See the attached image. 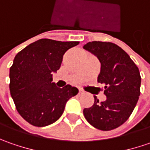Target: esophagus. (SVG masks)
<instances>
[{"label": "esophagus", "mask_w": 150, "mask_h": 150, "mask_svg": "<svg viewBox=\"0 0 150 150\" xmlns=\"http://www.w3.org/2000/svg\"><path fill=\"white\" fill-rule=\"evenodd\" d=\"M84 92H83V90H82V89H79V91H78V94L80 95V94H83V93Z\"/></svg>", "instance_id": "34e87169"}]
</instances>
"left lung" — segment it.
<instances>
[{"instance_id":"obj_1","label":"left lung","mask_w":150,"mask_h":150,"mask_svg":"<svg viewBox=\"0 0 150 150\" xmlns=\"http://www.w3.org/2000/svg\"><path fill=\"white\" fill-rule=\"evenodd\" d=\"M83 48L94 54L101 63L98 82L105 84L107 99L84 108L87 121L98 129L108 131L129 118L140 95L141 77L138 67L120 47L112 42H90Z\"/></svg>"}]
</instances>
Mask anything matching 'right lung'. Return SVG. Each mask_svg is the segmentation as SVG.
I'll return each mask as SVG.
<instances>
[{
  "mask_svg": "<svg viewBox=\"0 0 150 150\" xmlns=\"http://www.w3.org/2000/svg\"><path fill=\"white\" fill-rule=\"evenodd\" d=\"M78 43L44 38L16 55L10 68V93L17 112L29 124L37 127L53 124L69 98L78 94V88L71 85L57 88L52 73L60 68L64 53Z\"/></svg>",
  "mask_w": 150,
  "mask_h": 150,
  "instance_id": "obj_1",
  "label": "right lung"
}]
</instances>
